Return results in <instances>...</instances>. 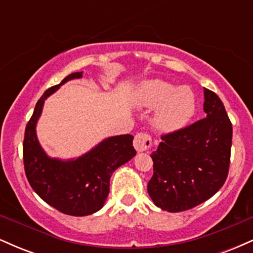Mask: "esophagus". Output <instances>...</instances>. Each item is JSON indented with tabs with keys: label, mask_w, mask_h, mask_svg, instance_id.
Returning a JSON list of instances; mask_svg holds the SVG:
<instances>
[{
	"label": "esophagus",
	"mask_w": 253,
	"mask_h": 253,
	"mask_svg": "<svg viewBox=\"0 0 253 253\" xmlns=\"http://www.w3.org/2000/svg\"><path fill=\"white\" fill-rule=\"evenodd\" d=\"M152 145V138L147 132H139L134 136V147L138 152L147 151Z\"/></svg>",
	"instance_id": "34e87169"
}]
</instances>
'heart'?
<instances>
[{"instance_id":"heart-1","label":"heart","mask_w":253,"mask_h":253,"mask_svg":"<svg viewBox=\"0 0 253 253\" xmlns=\"http://www.w3.org/2000/svg\"><path fill=\"white\" fill-rule=\"evenodd\" d=\"M141 106L156 107L155 123L161 129L175 130L184 126L195 112V97L187 86L177 88L169 82L152 80L145 82L139 91Z\"/></svg>"}]
</instances>
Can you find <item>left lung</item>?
Wrapping results in <instances>:
<instances>
[{"mask_svg": "<svg viewBox=\"0 0 253 253\" xmlns=\"http://www.w3.org/2000/svg\"><path fill=\"white\" fill-rule=\"evenodd\" d=\"M205 119L161 136L152 152L147 191L157 207L177 213L207 201L222 187L231 163L232 123L214 91L205 89Z\"/></svg>", "mask_w": 253, "mask_h": 253, "instance_id": "obj_1", "label": "left lung"}]
</instances>
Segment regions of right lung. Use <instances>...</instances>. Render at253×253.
I'll use <instances>...</instances> for the list:
<instances>
[{
    "label": "right lung",
    "instance_id": "right-lung-1",
    "mask_svg": "<svg viewBox=\"0 0 253 253\" xmlns=\"http://www.w3.org/2000/svg\"><path fill=\"white\" fill-rule=\"evenodd\" d=\"M80 77L82 72H74L43 92L26 126L22 150L25 173L33 190L57 211L74 216L89 215L103 207L112 173L136 153L133 135L124 134L106 139L76 161L62 162L45 155L36 135L43 101L62 84Z\"/></svg>",
    "mask_w": 253,
    "mask_h": 253
}]
</instances>
